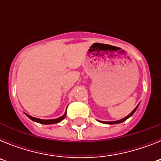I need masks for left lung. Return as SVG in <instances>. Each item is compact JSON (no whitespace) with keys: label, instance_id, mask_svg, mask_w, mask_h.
<instances>
[{"label":"left lung","instance_id":"left-lung-1","mask_svg":"<svg viewBox=\"0 0 161 161\" xmlns=\"http://www.w3.org/2000/svg\"><path fill=\"white\" fill-rule=\"evenodd\" d=\"M139 105H138V106H136V107L135 108V109H134L133 110H132L131 113L127 115V116H126V117L123 118V119H120V120L113 121V122H104V121H99V122H101V123H105V124H118V123H123V122H124V121H126V119H129V118H130V117H131L132 115L134 114V113H135V112H136V109H137V108H138V106H139Z\"/></svg>","mask_w":161,"mask_h":161}]
</instances>
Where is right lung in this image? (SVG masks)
<instances>
[{
  "label": "right lung",
  "mask_w": 161,
  "mask_h": 161,
  "mask_svg": "<svg viewBox=\"0 0 161 161\" xmlns=\"http://www.w3.org/2000/svg\"><path fill=\"white\" fill-rule=\"evenodd\" d=\"M67 114V112H65L64 114V115H62L61 117L58 118V119H38V118H35V117H32L31 115L27 114H25V115L27 116L29 119H31V120L34 121V122H36V123H41V124H45V125H49V124H55V123H58L59 122L63 120L65 118Z\"/></svg>",
  "instance_id": "right-lung-1"
}]
</instances>
